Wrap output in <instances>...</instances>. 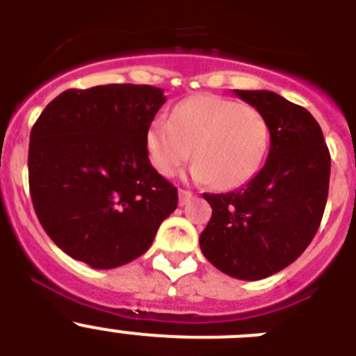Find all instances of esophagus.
<instances>
[{"label":"esophagus","mask_w":356,"mask_h":356,"mask_svg":"<svg viewBox=\"0 0 356 356\" xmlns=\"http://www.w3.org/2000/svg\"><path fill=\"white\" fill-rule=\"evenodd\" d=\"M178 196H180V205H187L188 201L193 200V193L191 191H185V188H180V193H178Z\"/></svg>","instance_id":"obj_1"}]
</instances>
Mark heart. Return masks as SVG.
Instances as JSON below:
<instances>
[{
    "label": "heart",
    "instance_id": "obj_1",
    "mask_svg": "<svg viewBox=\"0 0 356 356\" xmlns=\"http://www.w3.org/2000/svg\"><path fill=\"white\" fill-rule=\"evenodd\" d=\"M266 118L229 97L201 94L172 108L171 121L156 118L146 135L153 168L172 176L191 159L197 181L228 191L250 181L269 149Z\"/></svg>",
    "mask_w": 356,
    "mask_h": 356
}]
</instances>
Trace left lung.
I'll return each instance as SVG.
<instances>
[{
  "label": "left lung",
  "instance_id": "obj_1",
  "mask_svg": "<svg viewBox=\"0 0 356 356\" xmlns=\"http://www.w3.org/2000/svg\"><path fill=\"white\" fill-rule=\"evenodd\" d=\"M266 118L264 168L238 191L203 194L212 217L200 235L205 259L237 280H262L291 266L312 242L330 185V151L307 108L271 90H234Z\"/></svg>",
  "mask_w": 356,
  "mask_h": 356
}]
</instances>
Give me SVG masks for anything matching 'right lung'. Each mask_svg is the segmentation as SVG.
I'll use <instances>...</instances> for the list:
<instances>
[{
    "mask_svg": "<svg viewBox=\"0 0 356 356\" xmlns=\"http://www.w3.org/2000/svg\"><path fill=\"white\" fill-rule=\"evenodd\" d=\"M163 89L112 83L69 89L31 128L30 194L56 246L94 269L149 250L178 205V191L147 159L146 135Z\"/></svg>",
    "mask_w": 356,
    "mask_h": 356,
    "instance_id": "1",
    "label": "right lung"
}]
</instances>
